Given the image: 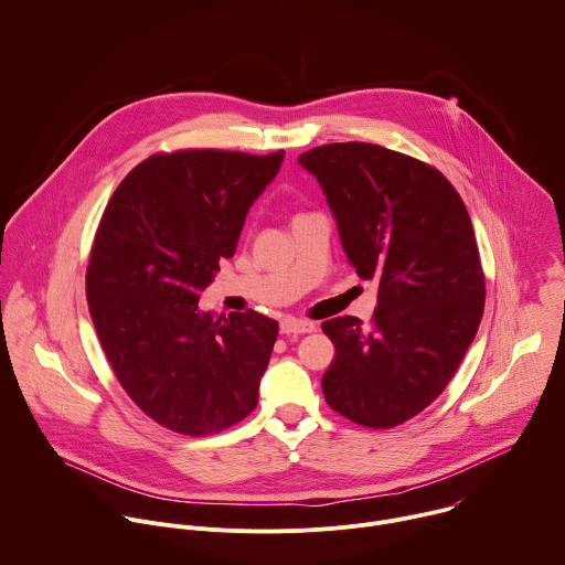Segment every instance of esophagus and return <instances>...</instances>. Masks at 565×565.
I'll return each instance as SVG.
<instances>
[{"mask_svg":"<svg viewBox=\"0 0 565 565\" xmlns=\"http://www.w3.org/2000/svg\"><path fill=\"white\" fill-rule=\"evenodd\" d=\"M311 331H316V324L309 320L285 318L280 322V333H285V335H300V333H311Z\"/></svg>","mask_w":565,"mask_h":565,"instance_id":"1","label":"esophagus"}]
</instances>
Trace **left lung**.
<instances>
[{
    "instance_id": "obj_1",
    "label": "left lung",
    "mask_w": 565,
    "mask_h": 565,
    "mask_svg": "<svg viewBox=\"0 0 565 565\" xmlns=\"http://www.w3.org/2000/svg\"><path fill=\"white\" fill-rule=\"evenodd\" d=\"M298 163L322 188L351 267L377 282L371 329L353 316L322 324L335 344L324 399L355 424L397 426L446 388L479 329L470 216L437 170L382 146L331 143Z\"/></svg>"
}]
</instances>
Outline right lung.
I'll return each instance as SVG.
<instances>
[{"mask_svg":"<svg viewBox=\"0 0 565 565\" xmlns=\"http://www.w3.org/2000/svg\"><path fill=\"white\" fill-rule=\"evenodd\" d=\"M285 152L157 154L113 194L90 254L86 294L108 362L135 404L183 435L218 433L258 404L278 322L201 311L221 258Z\"/></svg>","mask_w":565,"mask_h":565,"instance_id":"1","label":"right lung"}]
</instances>
